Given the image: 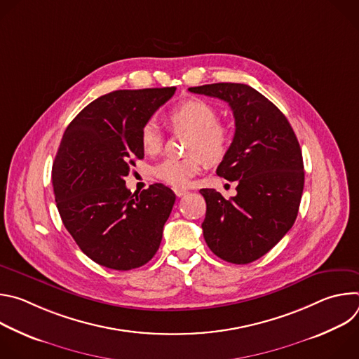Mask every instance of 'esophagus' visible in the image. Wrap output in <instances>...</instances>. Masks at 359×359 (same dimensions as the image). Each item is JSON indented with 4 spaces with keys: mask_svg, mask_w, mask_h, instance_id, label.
I'll return each mask as SVG.
<instances>
[{
    "mask_svg": "<svg viewBox=\"0 0 359 359\" xmlns=\"http://www.w3.org/2000/svg\"><path fill=\"white\" fill-rule=\"evenodd\" d=\"M175 193H176V196H177V197H182V196H184V194L187 193V190H184V189H177V187H175Z\"/></svg>",
    "mask_w": 359,
    "mask_h": 359,
    "instance_id": "34e87169",
    "label": "esophagus"
}]
</instances>
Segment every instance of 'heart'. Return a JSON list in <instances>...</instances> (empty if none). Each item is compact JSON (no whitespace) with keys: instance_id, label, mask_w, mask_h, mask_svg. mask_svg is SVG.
Here are the masks:
<instances>
[{"instance_id":"1","label":"heart","mask_w":359,"mask_h":359,"mask_svg":"<svg viewBox=\"0 0 359 359\" xmlns=\"http://www.w3.org/2000/svg\"><path fill=\"white\" fill-rule=\"evenodd\" d=\"M166 119L173 130L189 132L187 153L191 155L182 159H165L155 168L153 175L173 187H187L191 179L200 173L204 161L216 165L226 158L233 135L226 123L217 121L216 108L200 97L180 100L168 112ZM139 140L147 155H156L163 144V136L151 121L142 126Z\"/></svg>"}]
</instances>
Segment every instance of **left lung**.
Masks as SVG:
<instances>
[{
	"mask_svg": "<svg viewBox=\"0 0 359 359\" xmlns=\"http://www.w3.org/2000/svg\"><path fill=\"white\" fill-rule=\"evenodd\" d=\"M189 90L219 97L233 111L236 132L217 175L237 182V194L227 200L215 189H201V229L217 257L248 264L269 252L297 219L304 189L299 143L284 114L248 85L220 82Z\"/></svg>",
	"mask_w": 359,
	"mask_h": 359,
	"instance_id": "8db88e82",
	"label": "left lung"
}]
</instances>
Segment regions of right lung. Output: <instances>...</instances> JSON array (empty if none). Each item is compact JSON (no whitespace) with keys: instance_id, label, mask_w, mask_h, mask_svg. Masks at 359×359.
<instances>
[{"instance_id":"obj_1","label":"right lung","mask_w":359,"mask_h":359,"mask_svg":"<svg viewBox=\"0 0 359 359\" xmlns=\"http://www.w3.org/2000/svg\"><path fill=\"white\" fill-rule=\"evenodd\" d=\"M176 88L114 90L95 99L68 125L53 165L57 208L90 260L128 271L156 254L176 200L161 184L132 193L123 177L143 159L139 133Z\"/></svg>"}]
</instances>
